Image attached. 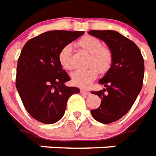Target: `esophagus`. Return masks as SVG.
I'll return each mask as SVG.
<instances>
[{
  "mask_svg": "<svg viewBox=\"0 0 156 156\" xmlns=\"http://www.w3.org/2000/svg\"><path fill=\"white\" fill-rule=\"evenodd\" d=\"M80 93H81L82 94H84V95H87V96L90 94V93H89L88 91L84 90V89H81V90H80Z\"/></svg>",
  "mask_w": 156,
  "mask_h": 156,
  "instance_id": "esophagus-1",
  "label": "esophagus"
}]
</instances>
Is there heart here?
I'll list each match as a JSON object with an SVG mask.
<instances>
[{
  "label": "heart",
  "instance_id": "b5f03b06",
  "mask_svg": "<svg viewBox=\"0 0 156 156\" xmlns=\"http://www.w3.org/2000/svg\"><path fill=\"white\" fill-rule=\"evenodd\" d=\"M77 47L89 54L85 70L76 71L71 76L72 84L80 88H87L97 78L98 72L105 74L112 67L113 52L109 47H104L101 41L91 35L82 37L77 41ZM72 47L70 44L63 46L58 53V58L61 67L67 71L73 68L72 61Z\"/></svg>",
  "mask_w": 156,
  "mask_h": 156
}]
</instances>
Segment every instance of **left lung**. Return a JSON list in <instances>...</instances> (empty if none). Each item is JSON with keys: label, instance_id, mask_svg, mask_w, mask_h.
<instances>
[{"label": "left lung", "instance_id": "obj_1", "mask_svg": "<svg viewBox=\"0 0 156 156\" xmlns=\"http://www.w3.org/2000/svg\"><path fill=\"white\" fill-rule=\"evenodd\" d=\"M89 34L108 45L113 55L109 72L99 80L105 88L91 92L98 95L100 107L92 109L93 118L109 124L119 120L127 113L143 87L144 60L137 45L115 30H90Z\"/></svg>", "mask_w": 156, "mask_h": 156}]
</instances>
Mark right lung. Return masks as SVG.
<instances>
[{
	"mask_svg": "<svg viewBox=\"0 0 156 156\" xmlns=\"http://www.w3.org/2000/svg\"><path fill=\"white\" fill-rule=\"evenodd\" d=\"M84 31L51 30L34 37L22 48L17 60L16 88L25 108L35 120L57 122L64 114L68 98L79 93L68 87L70 80L58 62L61 48L84 34Z\"/></svg>",
	"mask_w": 156,
	"mask_h": 156,
	"instance_id": "add662e5",
	"label": "right lung"
}]
</instances>
